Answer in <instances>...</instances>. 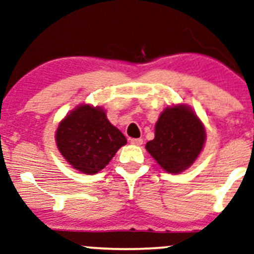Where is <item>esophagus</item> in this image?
Listing matches in <instances>:
<instances>
[{"mask_svg":"<svg viewBox=\"0 0 254 254\" xmlns=\"http://www.w3.org/2000/svg\"><path fill=\"white\" fill-rule=\"evenodd\" d=\"M142 142H143L142 139H131L130 140V143L134 144V146H141Z\"/></svg>","mask_w":254,"mask_h":254,"instance_id":"34e87169","label":"esophagus"}]
</instances>
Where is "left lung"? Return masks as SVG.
<instances>
[{
    "label": "left lung",
    "instance_id": "1",
    "mask_svg": "<svg viewBox=\"0 0 254 254\" xmlns=\"http://www.w3.org/2000/svg\"><path fill=\"white\" fill-rule=\"evenodd\" d=\"M205 142V129L191 108L168 107L155 125V137L146 144L154 160L170 174L188 169L198 157Z\"/></svg>",
    "mask_w": 254,
    "mask_h": 254
}]
</instances>
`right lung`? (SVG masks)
Here are the masks:
<instances>
[{"instance_id": "obj_1", "label": "right lung", "mask_w": 254, "mask_h": 254, "mask_svg": "<svg viewBox=\"0 0 254 254\" xmlns=\"http://www.w3.org/2000/svg\"><path fill=\"white\" fill-rule=\"evenodd\" d=\"M56 142L74 169L93 175L110 163L127 140L101 108L81 105L61 121Z\"/></svg>"}]
</instances>
